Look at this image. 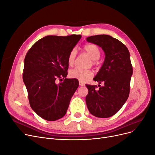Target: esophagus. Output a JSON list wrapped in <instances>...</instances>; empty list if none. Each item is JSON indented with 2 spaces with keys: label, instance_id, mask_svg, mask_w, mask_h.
I'll use <instances>...</instances> for the list:
<instances>
[{
  "label": "esophagus",
  "instance_id": "1",
  "mask_svg": "<svg viewBox=\"0 0 155 155\" xmlns=\"http://www.w3.org/2000/svg\"><path fill=\"white\" fill-rule=\"evenodd\" d=\"M79 85H80V86H85V83H84L83 82H82V81H79Z\"/></svg>",
  "mask_w": 155,
  "mask_h": 155
}]
</instances>
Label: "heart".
<instances>
[{"mask_svg": "<svg viewBox=\"0 0 155 155\" xmlns=\"http://www.w3.org/2000/svg\"><path fill=\"white\" fill-rule=\"evenodd\" d=\"M83 49L92 59V64H95L96 60L99 59L101 55V51L99 47L94 44L91 43L84 46ZM76 54L77 50L76 48H74L70 51L68 57V63L70 66H72L75 61ZM69 76L71 78L77 79L80 81L86 82L92 78L93 72L91 70L75 68L70 70Z\"/></svg>", "mask_w": 155, "mask_h": 155, "instance_id": "heart-1", "label": "heart"}]
</instances>
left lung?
Returning <instances> with one entry per match:
<instances>
[{
    "label": "left lung",
    "instance_id": "obj_1",
    "mask_svg": "<svg viewBox=\"0 0 155 155\" xmlns=\"http://www.w3.org/2000/svg\"><path fill=\"white\" fill-rule=\"evenodd\" d=\"M87 41L100 46L105 54L104 63L93 79L104 86L86 85V104L91 114L97 118L114 115L127 100L133 66L129 51L119 40L109 35L88 37Z\"/></svg>",
    "mask_w": 155,
    "mask_h": 155
}]
</instances>
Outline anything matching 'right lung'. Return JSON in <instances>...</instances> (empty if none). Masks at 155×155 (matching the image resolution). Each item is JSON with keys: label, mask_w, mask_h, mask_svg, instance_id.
I'll list each match as a JSON object with an SVG mask.
<instances>
[{"label": "right lung", "mask_w": 155, "mask_h": 155, "mask_svg": "<svg viewBox=\"0 0 155 155\" xmlns=\"http://www.w3.org/2000/svg\"><path fill=\"white\" fill-rule=\"evenodd\" d=\"M81 37L46 36L37 41L26 55L22 78L30 105L46 120L55 121L65 115L79 86L77 79L66 77L68 55ZM62 78L64 81L58 84Z\"/></svg>", "instance_id": "1"}]
</instances>
